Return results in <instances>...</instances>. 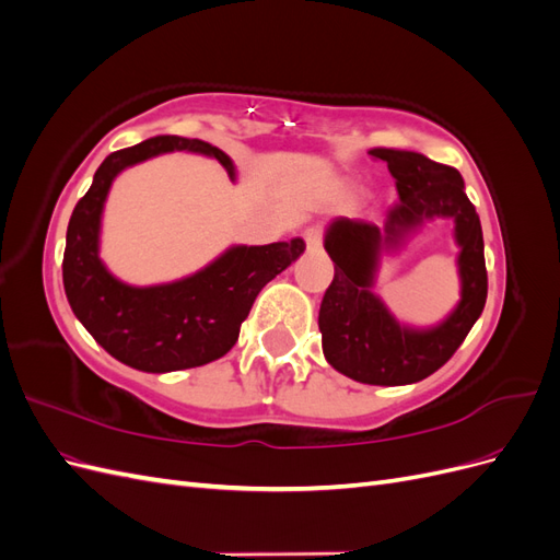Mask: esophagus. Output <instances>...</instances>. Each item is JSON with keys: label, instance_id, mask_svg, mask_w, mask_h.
I'll return each instance as SVG.
<instances>
[{"label": "esophagus", "instance_id": "esophagus-1", "mask_svg": "<svg viewBox=\"0 0 560 560\" xmlns=\"http://www.w3.org/2000/svg\"><path fill=\"white\" fill-rule=\"evenodd\" d=\"M303 241H306L308 249H317L322 245V226H308L303 231Z\"/></svg>", "mask_w": 560, "mask_h": 560}]
</instances>
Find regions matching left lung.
<instances>
[{"mask_svg": "<svg viewBox=\"0 0 560 560\" xmlns=\"http://www.w3.org/2000/svg\"><path fill=\"white\" fill-rule=\"evenodd\" d=\"M395 177L399 202L383 226L338 217L327 226L325 249L334 280L319 306L322 352L343 376L366 385H409L428 378L460 348L486 306L488 276L479 214L465 194L460 173L416 151L371 149ZM453 218L462 276V301L434 328L399 323L370 292L380 254L396 250L428 221Z\"/></svg>", "mask_w": 560, "mask_h": 560, "instance_id": "left-lung-1", "label": "left lung"}]
</instances>
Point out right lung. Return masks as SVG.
<instances>
[{
  "instance_id": "add662e5",
  "label": "right lung",
  "mask_w": 560,
  "mask_h": 560,
  "mask_svg": "<svg viewBox=\"0 0 560 560\" xmlns=\"http://www.w3.org/2000/svg\"><path fill=\"white\" fill-rule=\"evenodd\" d=\"M167 151L217 159L235 179L233 161L202 140L159 135L114 151L77 202L62 257L65 294L77 319L114 360L147 374L194 369L224 358L238 341L257 294L306 249L301 238L233 245L206 268L175 282L135 287L114 278L100 259V226L109 186L126 167Z\"/></svg>"
}]
</instances>
